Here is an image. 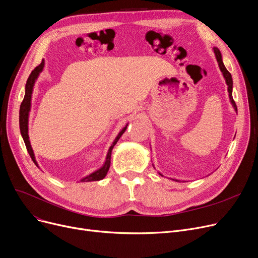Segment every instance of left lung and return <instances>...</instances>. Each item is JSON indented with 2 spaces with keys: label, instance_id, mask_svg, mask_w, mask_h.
<instances>
[{
  "label": "left lung",
  "instance_id": "8db88e82",
  "mask_svg": "<svg viewBox=\"0 0 258 258\" xmlns=\"http://www.w3.org/2000/svg\"><path fill=\"white\" fill-rule=\"evenodd\" d=\"M214 53L216 55V60L218 62V65H219V69L221 71V73L223 74V77H225L226 79V82H227V85H228V92H229V96H230V100H231V103L233 104L235 110H237V106H236V103H235L234 99H233V96H232V87H233V81H232V76L231 74L228 72V70L226 69V66L223 65V62H222V59H221V53L219 51V49L217 47H214ZM161 175V174H160Z\"/></svg>",
  "mask_w": 258,
  "mask_h": 258
}]
</instances>
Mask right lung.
I'll use <instances>...</instances> for the list:
<instances>
[{
  "instance_id": "add662e5",
  "label": "right lung",
  "mask_w": 258,
  "mask_h": 258,
  "mask_svg": "<svg viewBox=\"0 0 258 258\" xmlns=\"http://www.w3.org/2000/svg\"><path fill=\"white\" fill-rule=\"evenodd\" d=\"M43 67H44V60H42V62L38 66L35 67V70L31 72V74L28 77V79L26 81V86H25V96H24L23 101H22L21 106H20V118H19L21 135H22V137H23V139H24L27 152H28L29 156L31 157L32 161L35 162L36 165H38V164H37V161L35 159V155H33L31 145H30V142H29V136H28V113H29V109H30V99H31L32 87H33V84H35V81H36V79L38 78L39 74L42 72ZM126 126L119 133V135L115 139L114 143L110 145V148H109L108 153H107V156H106V160H105L104 165L101 167V169H99L98 171H96V172L92 173L91 175H88L87 177L83 178L81 181H83V182H86V181H98V180H101V179H103L106 176V174L108 172V169H109V165H110L111 150H113V148L115 147V144L118 142L120 137L123 135V133L125 132Z\"/></svg>"
}]
</instances>
